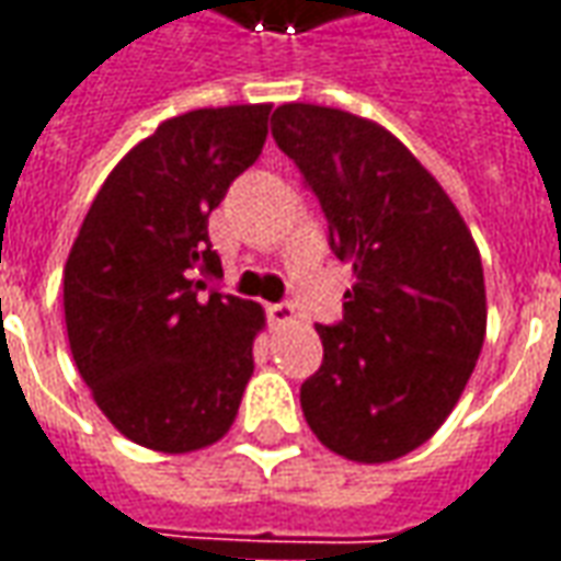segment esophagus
Returning a JSON list of instances; mask_svg holds the SVG:
<instances>
[{
	"mask_svg": "<svg viewBox=\"0 0 561 561\" xmlns=\"http://www.w3.org/2000/svg\"><path fill=\"white\" fill-rule=\"evenodd\" d=\"M266 317L273 325H288V322H295V307L291 304H270Z\"/></svg>",
	"mask_w": 561,
	"mask_h": 561,
	"instance_id": "obj_1",
	"label": "esophagus"
}]
</instances>
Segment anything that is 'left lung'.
<instances>
[{
  "label": "left lung",
  "mask_w": 561,
  "mask_h": 561,
  "mask_svg": "<svg viewBox=\"0 0 561 561\" xmlns=\"http://www.w3.org/2000/svg\"><path fill=\"white\" fill-rule=\"evenodd\" d=\"M273 139L354 270L344 319L317 325L322 366L300 385L304 419L344 459H400L454 413L481 354L478 244L440 183L376 121L288 102L273 114Z\"/></svg>",
  "instance_id": "1"
}]
</instances>
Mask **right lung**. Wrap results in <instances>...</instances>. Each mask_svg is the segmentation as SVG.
I'll return each mask as SVG.
<instances>
[{
	"instance_id": "right-lung-1",
	"label": "right lung",
	"mask_w": 561,
	"mask_h": 561,
	"mask_svg": "<svg viewBox=\"0 0 561 561\" xmlns=\"http://www.w3.org/2000/svg\"><path fill=\"white\" fill-rule=\"evenodd\" d=\"M273 105L170 117L107 173L65 263L73 363L107 422L148 450L192 454L236 422L261 304L210 291L207 217L261 158Z\"/></svg>"
}]
</instances>
